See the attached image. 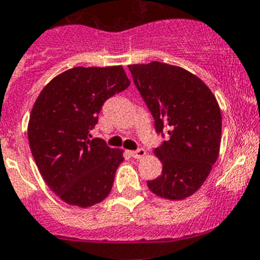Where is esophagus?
I'll return each instance as SVG.
<instances>
[{"mask_svg":"<svg viewBox=\"0 0 260 260\" xmlns=\"http://www.w3.org/2000/svg\"><path fill=\"white\" fill-rule=\"evenodd\" d=\"M145 155H146V151L143 150V148H138V150L131 151V156L135 158H141V157H143Z\"/></svg>","mask_w":260,"mask_h":260,"instance_id":"esophagus-1","label":"esophagus"}]
</instances>
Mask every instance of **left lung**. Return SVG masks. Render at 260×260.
Returning a JSON list of instances; mask_svg holds the SVG:
<instances>
[{
	"instance_id": "left-lung-1",
	"label": "left lung",
	"mask_w": 260,
	"mask_h": 260,
	"mask_svg": "<svg viewBox=\"0 0 260 260\" xmlns=\"http://www.w3.org/2000/svg\"><path fill=\"white\" fill-rule=\"evenodd\" d=\"M133 82L168 140L155 148L162 173L147 185L161 198L180 201L202 186L220 152L222 118L215 95L186 70L161 62L129 64Z\"/></svg>"
}]
</instances>
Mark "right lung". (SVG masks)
Wrapping results in <instances>:
<instances>
[{"label": "right lung", "mask_w": 260, "mask_h": 260, "mask_svg": "<svg viewBox=\"0 0 260 260\" xmlns=\"http://www.w3.org/2000/svg\"><path fill=\"white\" fill-rule=\"evenodd\" d=\"M122 66L75 67L55 76L35 100L30 150L47 185L63 202L91 207L108 197L123 151L90 138L102 107L129 86Z\"/></svg>", "instance_id": "obj_1"}]
</instances>
